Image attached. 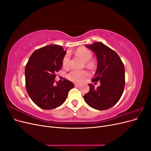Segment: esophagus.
I'll use <instances>...</instances> for the list:
<instances>
[{"mask_svg":"<svg viewBox=\"0 0 151 151\" xmlns=\"http://www.w3.org/2000/svg\"><path fill=\"white\" fill-rule=\"evenodd\" d=\"M75 87H76V88H79V87L80 86V85L79 84H75Z\"/></svg>","mask_w":151,"mask_h":151,"instance_id":"1","label":"esophagus"}]
</instances>
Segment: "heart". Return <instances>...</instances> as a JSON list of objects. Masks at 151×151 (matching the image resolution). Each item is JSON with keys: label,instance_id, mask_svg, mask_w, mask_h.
<instances>
[{"label": "heart", "instance_id": "heart-1", "mask_svg": "<svg viewBox=\"0 0 151 151\" xmlns=\"http://www.w3.org/2000/svg\"><path fill=\"white\" fill-rule=\"evenodd\" d=\"M77 54L83 57L86 61H87V65H90L91 64V60L93 58V53L90 50L86 48H80L77 51ZM70 64V58L68 53L65 55L62 60V66L67 68H68ZM88 76V73L84 70H79L76 69H72L67 75L68 80L76 83H81L86 77Z\"/></svg>", "mask_w": 151, "mask_h": 151}]
</instances>
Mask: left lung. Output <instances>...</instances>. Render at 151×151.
<instances>
[{
  "label": "left lung",
  "mask_w": 151,
  "mask_h": 151,
  "mask_svg": "<svg viewBox=\"0 0 151 151\" xmlns=\"http://www.w3.org/2000/svg\"><path fill=\"white\" fill-rule=\"evenodd\" d=\"M93 51L98 59V67L93 83L99 81L95 88L89 84L90 90L84 96L89 106L98 110H105L113 106L119 101L124 91L125 68L118 55L101 42L86 45Z\"/></svg>",
  "instance_id": "8db88e82"
}]
</instances>
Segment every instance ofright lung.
Segmentation results:
<instances>
[{
    "label": "right lung",
    "instance_id": "1",
    "mask_svg": "<svg viewBox=\"0 0 151 151\" xmlns=\"http://www.w3.org/2000/svg\"><path fill=\"white\" fill-rule=\"evenodd\" d=\"M66 51L60 45H50L36 50L25 67L26 88L35 104L44 109L60 106L66 100L69 91L74 88L71 81L55 80L61 69Z\"/></svg>",
    "mask_w": 151,
    "mask_h": 151
}]
</instances>
